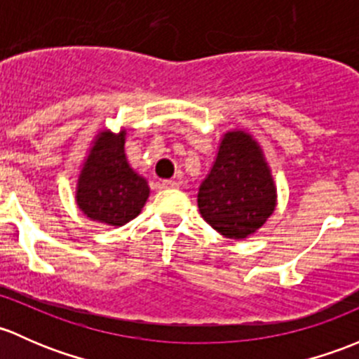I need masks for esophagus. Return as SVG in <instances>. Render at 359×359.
I'll return each mask as SVG.
<instances>
[{"label": "esophagus", "mask_w": 359, "mask_h": 359, "mask_svg": "<svg viewBox=\"0 0 359 359\" xmlns=\"http://www.w3.org/2000/svg\"><path fill=\"white\" fill-rule=\"evenodd\" d=\"M162 188H164V190H175V188H178V183L172 180H164L162 181Z\"/></svg>", "instance_id": "obj_1"}]
</instances>
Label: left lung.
I'll use <instances>...</instances> for the list:
<instances>
[{"label": "left lung", "instance_id": "8db88e82", "mask_svg": "<svg viewBox=\"0 0 359 359\" xmlns=\"http://www.w3.org/2000/svg\"><path fill=\"white\" fill-rule=\"evenodd\" d=\"M201 216L217 233L245 240L276 207V184L257 140L243 129L221 138L209 175L198 188Z\"/></svg>", "mask_w": 359, "mask_h": 359}]
</instances>
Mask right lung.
Returning a JSON list of instances; mask_svg holds the SVG:
<instances>
[{
	"label": "right lung",
	"mask_w": 359,
	"mask_h": 359,
	"mask_svg": "<svg viewBox=\"0 0 359 359\" xmlns=\"http://www.w3.org/2000/svg\"><path fill=\"white\" fill-rule=\"evenodd\" d=\"M149 195V181L126 157V129H100L77 175V207L91 221L117 228L142 212Z\"/></svg>",
	"instance_id": "add662e5"
}]
</instances>
